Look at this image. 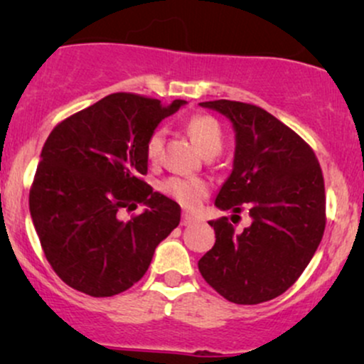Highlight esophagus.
Masks as SVG:
<instances>
[{
    "mask_svg": "<svg viewBox=\"0 0 364 364\" xmlns=\"http://www.w3.org/2000/svg\"><path fill=\"white\" fill-rule=\"evenodd\" d=\"M196 223V217L193 214H190V212H183V217H181V225H190Z\"/></svg>",
    "mask_w": 364,
    "mask_h": 364,
    "instance_id": "obj_1",
    "label": "esophagus"
}]
</instances>
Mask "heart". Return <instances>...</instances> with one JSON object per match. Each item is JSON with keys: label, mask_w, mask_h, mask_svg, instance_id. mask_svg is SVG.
<instances>
[{"label": "heart", "mask_w": 364, "mask_h": 364, "mask_svg": "<svg viewBox=\"0 0 364 364\" xmlns=\"http://www.w3.org/2000/svg\"><path fill=\"white\" fill-rule=\"evenodd\" d=\"M186 129L203 156H219L224 147V132L214 116L195 114L193 118L188 121ZM162 145H164V129H154L149 135L147 141H145V156H147L149 161H157L162 152ZM161 188L166 195L188 208L198 205L208 193L207 183L202 181V179H188L179 176L164 179Z\"/></svg>", "instance_id": "1"}]
</instances>
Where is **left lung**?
Instances as JSON below:
<instances>
[{
  "label": "left lung",
  "mask_w": 364,
  "mask_h": 364,
  "mask_svg": "<svg viewBox=\"0 0 364 364\" xmlns=\"http://www.w3.org/2000/svg\"><path fill=\"white\" fill-rule=\"evenodd\" d=\"M200 106L231 119L235 166L215 205L248 210L241 232L228 217L210 220L215 245L198 270L228 301L258 304L277 298L298 281L325 231V185L315 152L296 132L253 104L208 101ZM235 223V220H232Z\"/></svg>",
  "instance_id": "obj_1"
}]
</instances>
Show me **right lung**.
<instances>
[{"label": "right lung", "mask_w": 364, "mask_h": 364, "mask_svg": "<svg viewBox=\"0 0 364 364\" xmlns=\"http://www.w3.org/2000/svg\"><path fill=\"white\" fill-rule=\"evenodd\" d=\"M183 104L118 92L49 133L28 207L49 265L70 287L94 298L129 289L178 228L181 208L141 176L149 135ZM136 203L146 205L141 215L119 219Z\"/></svg>", "instance_id": "obj_1"}]
</instances>
